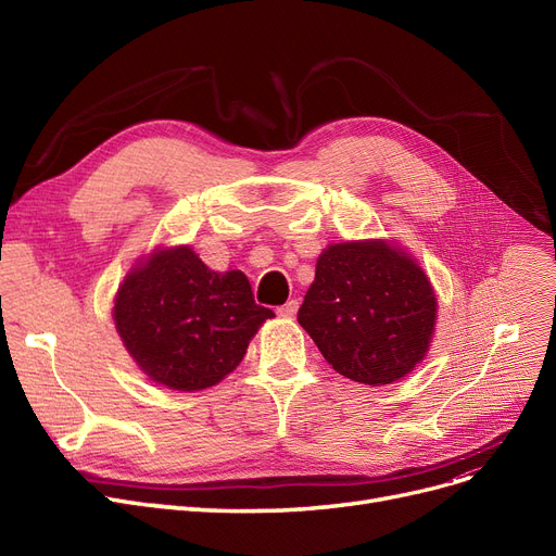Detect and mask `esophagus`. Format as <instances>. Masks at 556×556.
Returning <instances> with one entry per match:
<instances>
[{
    "instance_id": "1",
    "label": "esophagus",
    "mask_w": 556,
    "mask_h": 556,
    "mask_svg": "<svg viewBox=\"0 0 556 556\" xmlns=\"http://www.w3.org/2000/svg\"><path fill=\"white\" fill-rule=\"evenodd\" d=\"M298 308H300V302H298V300H288L283 306L277 308V315H281V317H293V315L298 313Z\"/></svg>"
}]
</instances>
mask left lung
Returning a JSON list of instances; mask_svg holds the SVG:
<instances>
[{"label": "left lung", "mask_w": 556, "mask_h": 556, "mask_svg": "<svg viewBox=\"0 0 556 556\" xmlns=\"http://www.w3.org/2000/svg\"><path fill=\"white\" fill-rule=\"evenodd\" d=\"M434 317L437 298L413 256L394 243L352 241L319 254L298 323L338 374L378 388L424 361Z\"/></svg>", "instance_id": "left-lung-1"}]
</instances>
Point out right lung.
Here are the masks:
<instances>
[{
	"label": "right lung",
	"instance_id": "add662e5",
	"mask_svg": "<svg viewBox=\"0 0 556 556\" xmlns=\"http://www.w3.org/2000/svg\"><path fill=\"white\" fill-rule=\"evenodd\" d=\"M114 325L151 381L180 392L207 390L237 369L258 327V306L241 270L214 273L187 248L155 250L126 275Z\"/></svg>",
	"mask_w": 556,
	"mask_h": 556
}]
</instances>
